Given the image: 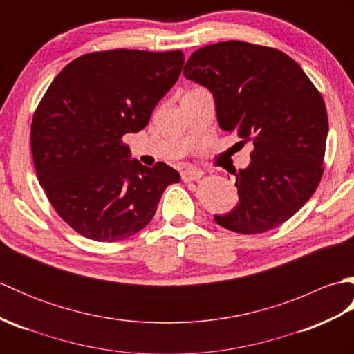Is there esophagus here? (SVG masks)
<instances>
[{
	"instance_id": "34e87169",
	"label": "esophagus",
	"mask_w": 354,
	"mask_h": 354,
	"mask_svg": "<svg viewBox=\"0 0 354 354\" xmlns=\"http://www.w3.org/2000/svg\"><path fill=\"white\" fill-rule=\"evenodd\" d=\"M202 176V171L196 170V169H192V167H187L181 171V178L184 183H190V181H198V179Z\"/></svg>"
}]
</instances>
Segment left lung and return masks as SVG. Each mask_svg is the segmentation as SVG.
<instances>
[{"mask_svg": "<svg viewBox=\"0 0 354 354\" xmlns=\"http://www.w3.org/2000/svg\"><path fill=\"white\" fill-rule=\"evenodd\" d=\"M184 76L212 91L221 129L254 145L250 165L234 170L237 205L214 221L259 234L290 219L321 181L328 132L326 103L301 66L280 50L227 41L194 51Z\"/></svg>", "mask_w": 354, "mask_h": 354, "instance_id": "1", "label": "left lung"}]
</instances>
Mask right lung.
I'll list each match as a JSON object with an SVG mask.
<instances>
[{"label":"right lung","instance_id":"add662e5","mask_svg":"<svg viewBox=\"0 0 354 354\" xmlns=\"http://www.w3.org/2000/svg\"><path fill=\"white\" fill-rule=\"evenodd\" d=\"M183 65L179 50L95 51L51 82L32 122V155L53 208L79 234L95 242L133 236L179 183L167 164L131 160L122 138L145 129Z\"/></svg>","mask_w":354,"mask_h":354}]
</instances>
